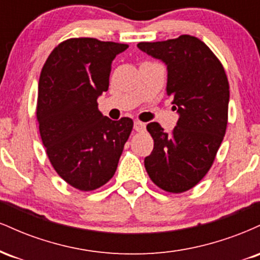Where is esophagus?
Masks as SVG:
<instances>
[{
  "label": "esophagus",
  "mask_w": 260,
  "mask_h": 260,
  "mask_svg": "<svg viewBox=\"0 0 260 260\" xmlns=\"http://www.w3.org/2000/svg\"><path fill=\"white\" fill-rule=\"evenodd\" d=\"M134 129H136L137 132H144L145 123H143V122L140 121H134Z\"/></svg>",
  "instance_id": "34e87169"
}]
</instances>
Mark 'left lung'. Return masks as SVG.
<instances>
[{
    "label": "left lung",
    "mask_w": 260,
    "mask_h": 260,
    "mask_svg": "<svg viewBox=\"0 0 260 260\" xmlns=\"http://www.w3.org/2000/svg\"><path fill=\"white\" fill-rule=\"evenodd\" d=\"M137 46L168 66L166 92L180 118L171 133L157 122L147 126L154 149L144 159L151 181L170 193L199 182L213 165L228 127L230 86L221 62L190 35Z\"/></svg>",
    "instance_id": "obj_1"
}]
</instances>
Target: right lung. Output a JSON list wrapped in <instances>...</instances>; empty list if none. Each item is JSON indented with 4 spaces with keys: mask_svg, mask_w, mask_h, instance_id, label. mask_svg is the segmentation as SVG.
Segmentation results:
<instances>
[{
    "mask_svg": "<svg viewBox=\"0 0 260 260\" xmlns=\"http://www.w3.org/2000/svg\"><path fill=\"white\" fill-rule=\"evenodd\" d=\"M127 44L73 38L50 53L39 79L37 118L50 162L79 190H94L115 175L133 121H112L98 109L111 64Z\"/></svg>",
    "mask_w": 260,
    "mask_h": 260,
    "instance_id": "right-lung-1",
    "label": "right lung"
}]
</instances>
